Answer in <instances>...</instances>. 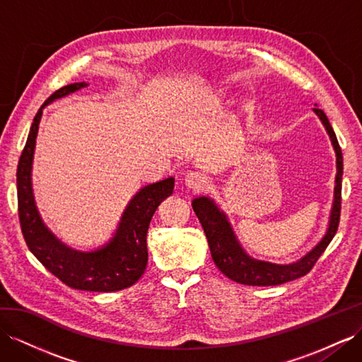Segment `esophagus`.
<instances>
[{
    "label": "esophagus",
    "instance_id": "34e87169",
    "mask_svg": "<svg viewBox=\"0 0 362 362\" xmlns=\"http://www.w3.org/2000/svg\"><path fill=\"white\" fill-rule=\"evenodd\" d=\"M183 180H185V185H187L189 189H194V191H199V189H203L206 187V177L199 171L187 173Z\"/></svg>",
    "mask_w": 362,
    "mask_h": 362
}]
</instances>
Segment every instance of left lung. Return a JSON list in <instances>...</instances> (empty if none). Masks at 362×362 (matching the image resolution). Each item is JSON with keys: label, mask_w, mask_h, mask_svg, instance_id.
<instances>
[{"label": "left lung", "mask_w": 362, "mask_h": 362, "mask_svg": "<svg viewBox=\"0 0 362 362\" xmlns=\"http://www.w3.org/2000/svg\"><path fill=\"white\" fill-rule=\"evenodd\" d=\"M315 115L320 117L324 128L330 137L333 150L337 154V177H335V191H333V203L329 216V226L326 234L315 245L312 251L303 255L300 260L289 264H276L263 260H255L243 249L237 240L234 229L230 226L226 214L221 211L217 203L211 197L202 196L192 200V209L199 217L203 230H205L209 251L216 266L228 278L240 284L247 286H276L287 281L296 280L308 274L313 264L317 263L321 254L335 237L339 225V212H341V180H342V153L338 144L335 132L329 122V119L322 110L318 107L313 108Z\"/></svg>", "instance_id": "obj_1"}]
</instances>
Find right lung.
Returning a JSON list of instances; mask_svg holds the SVG:
<instances>
[{
	"instance_id": "right-lung-1",
	"label": "right lung",
	"mask_w": 362,
	"mask_h": 362,
	"mask_svg": "<svg viewBox=\"0 0 362 362\" xmlns=\"http://www.w3.org/2000/svg\"><path fill=\"white\" fill-rule=\"evenodd\" d=\"M87 86V82H75L57 90L36 113L18 162V214L30 252L64 284L78 291L116 292L133 286L145 272L148 263V226L157 206L173 194L174 177L150 183L139 189L124 209L113 237L98 249L78 251L61 242L52 233L40 216L32 188L36 136L45 107Z\"/></svg>"
}]
</instances>
